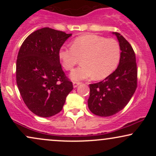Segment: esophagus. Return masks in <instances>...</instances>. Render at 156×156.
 Listing matches in <instances>:
<instances>
[{
	"label": "esophagus",
	"instance_id": "obj_1",
	"mask_svg": "<svg viewBox=\"0 0 156 156\" xmlns=\"http://www.w3.org/2000/svg\"><path fill=\"white\" fill-rule=\"evenodd\" d=\"M80 83H80V82H79V81H74V82H73V87H74V88H76V87H78V85H80Z\"/></svg>",
	"mask_w": 156,
	"mask_h": 156
}]
</instances>
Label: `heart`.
<instances>
[{"label":"heart","instance_id":"1","mask_svg":"<svg viewBox=\"0 0 156 156\" xmlns=\"http://www.w3.org/2000/svg\"><path fill=\"white\" fill-rule=\"evenodd\" d=\"M62 66L71 71L76 64H82L71 74L73 80L93 77L103 79L117 67L121 57V48L114 39L98 35H84L73 40L72 46H62L58 51Z\"/></svg>","mask_w":156,"mask_h":156}]
</instances>
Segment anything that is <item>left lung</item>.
Instances as JSON below:
<instances>
[{"label":"left lung","instance_id":"obj_1","mask_svg":"<svg viewBox=\"0 0 156 156\" xmlns=\"http://www.w3.org/2000/svg\"><path fill=\"white\" fill-rule=\"evenodd\" d=\"M121 48L119 66L101 82L89 84V110L100 117H110L125 107L137 88L136 55L130 44L114 32Z\"/></svg>","mask_w":156,"mask_h":156}]
</instances>
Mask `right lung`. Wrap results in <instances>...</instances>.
<instances>
[{
  "label": "right lung",
  "mask_w": 156,
  "mask_h": 156,
  "mask_svg": "<svg viewBox=\"0 0 156 156\" xmlns=\"http://www.w3.org/2000/svg\"><path fill=\"white\" fill-rule=\"evenodd\" d=\"M72 35L50 28L31 34L23 42L16 64V80L31 112L49 117L62 110L73 89L60 64L58 51Z\"/></svg>",
  "instance_id": "add662e5"
}]
</instances>
